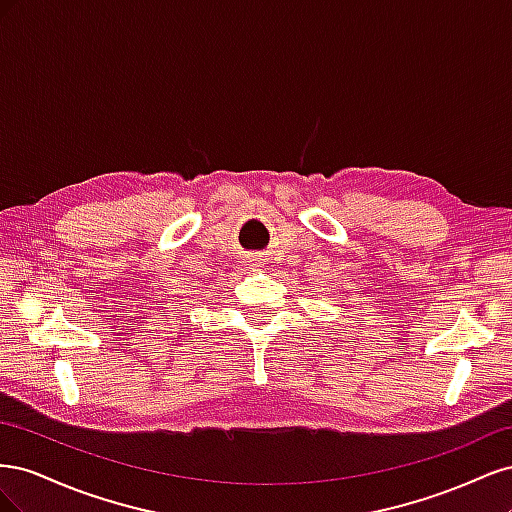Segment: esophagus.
Wrapping results in <instances>:
<instances>
[{"label": "esophagus", "instance_id": "esophagus-1", "mask_svg": "<svg viewBox=\"0 0 512 512\" xmlns=\"http://www.w3.org/2000/svg\"><path fill=\"white\" fill-rule=\"evenodd\" d=\"M247 262H250V267H254V269H260L262 265H265V258H262L260 254H254V256L247 258Z\"/></svg>", "mask_w": 512, "mask_h": 512}]
</instances>
